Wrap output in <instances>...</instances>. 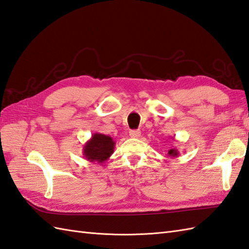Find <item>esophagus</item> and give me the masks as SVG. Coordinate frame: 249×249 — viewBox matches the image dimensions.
<instances>
[{
    "instance_id": "obj_1",
    "label": "esophagus",
    "mask_w": 249,
    "mask_h": 249,
    "mask_svg": "<svg viewBox=\"0 0 249 249\" xmlns=\"http://www.w3.org/2000/svg\"><path fill=\"white\" fill-rule=\"evenodd\" d=\"M129 136L131 138H139V137L141 136V131L140 130H131L129 132Z\"/></svg>"
}]
</instances>
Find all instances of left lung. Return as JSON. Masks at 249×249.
<instances>
[{"mask_svg":"<svg viewBox=\"0 0 249 249\" xmlns=\"http://www.w3.org/2000/svg\"><path fill=\"white\" fill-rule=\"evenodd\" d=\"M178 155H179V152H178L177 148H171L170 151L167 152V156H170V157H172V158L177 157Z\"/></svg>","mask_w":249,"mask_h":249,"instance_id":"1","label":"left lung"}]
</instances>
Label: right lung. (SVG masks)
<instances>
[{
	"mask_svg": "<svg viewBox=\"0 0 249 249\" xmlns=\"http://www.w3.org/2000/svg\"><path fill=\"white\" fill-rule=\"evenodd\" d=\"M114 146L115 142L110 136L95 132L84 145L83 155L89 162L102 164L110 158L114 152Z\"/></svg>",
	"mask_w": 249,
	"mask_h": 249,
	"instance_id": "add662e5",
	"label": "right lung"
}]
</instances>
